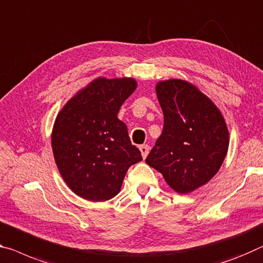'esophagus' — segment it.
Returning a JSON list of instances; mask_svg holds the SVG:
<instances>
[{
  "label": "esophagus",
  "mask_w": 263,
  "mask_h": 263,
  "mask_svg": "<svg viewBox=\"0 0 263 263\" xmlns=\"http://www.w3.org/2000/svg\"><path fill=\"white\" fill-rule=\"evenodd\" d=\"M139 149H140L141 157H143L144 159H145V158L147 157L148 152H149V146H148V145H140V146H139Z\"/></svg>",
  "instance_id": "esophagus-1"
}]
</instances>
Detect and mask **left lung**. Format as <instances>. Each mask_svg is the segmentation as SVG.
I'll return each mask as SVG.
<instances>
[{
  "label": "left lung",
  "mask_w": 263,
  "mask_h": 263,
  "mask_svg": "<svg viewBox=\"0 0 263 263\" xmlns=\"http://www.w3.org/2000/svg\"><path fill=\"white\" fill-rule=\"evenodd\" d=\"M164 114V128L146 164L179 194L207 184L221 167L229 132L221 111L197 85L182 79L156 85Z\"/></svg>",
  "instance_id": "8db88e82"
}]
</instances>
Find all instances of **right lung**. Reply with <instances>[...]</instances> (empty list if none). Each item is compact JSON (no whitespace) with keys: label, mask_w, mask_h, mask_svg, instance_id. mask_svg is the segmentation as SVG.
Returning <instances> with one entry per match:
<instances>
[{"label":"right lung","mask_w":263,"mask_h":263,"mask_svg":"<svg viewBox=\"0 0 263 263\" xmlns=\"http://www.w3.org/2000/svg\"><path fill=\"white\" fill-rule=\"evenodd\" d=\"M131 77H98L66 102L51 133L53 157L65 184L89 201L119 193L128 167L143 160L131 144L120 106L135 92Z\"/></svg>","instance_id":"add662e5"}]
</instances>
